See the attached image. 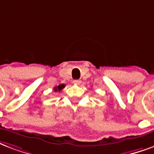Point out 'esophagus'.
<instances>
[{
	"label": "esophagus",
	"instance_id": "obj_1",
	"mask_svg": "<svg viewBox=\"0 0 154 154\" xmlns=\"http://www.w3.org/2000/svg\"><path fill=\"white\" fill-rule=\"evenodd\" d=\"M82 83V81H80V80H74L73 81V84L75 85H80Z\"/></svg>",
	"mask_w": 154,
	"mask_h": 154
}]
</instances>
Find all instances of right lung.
Wrapping results in <instances>:
<instances>
[{
    "label": "right lung",
    "instance_id": "right-lung-1",
    "mask_svg": "<svg viewBox=\"0 0 154 154\" xmlns=\"http://www.w3.org/2000/svg\"><path fill=\"white\" fill-rule=\"evenodd\" d=\"M64 86H65V85H64V84H62V85H58V86H56V87L54 88V90H55L56 92V91H60V90H61Z\"/></svg>",
    "mask_w": 154,
    "mask_h": 154
}]
</instances>
